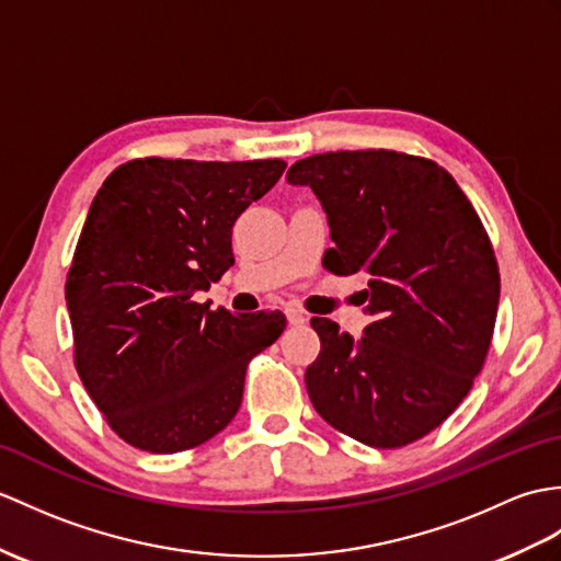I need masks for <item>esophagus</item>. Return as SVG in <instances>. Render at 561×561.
<instances>
[{"mask_svg": "<svg viewBox=\"0 0 561 561\" xmlns=\"http://www.w3.org/2000/svg\"><path fill=\"white\" fill-rule=\"evenodd\" d=\"M286 320H289V324H294V328H298V324L306 322V316H304V310H298V308H286Z\"/></svg>", "mask_w": 561, "mask_h": 561, "instance_id": "obj_1", "label": "esophagus"}]
</instances>
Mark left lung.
Segmentation results:
<instances>
[{"mask_svg":"<svg viewBox=\"0 0 561 561\" xmlns=\"http://www.w3.org/2000/svg\"><path fill=\"white\" fill-rule=\"evenodd\" d=\"M286 179L328 213L324 267L368 279L360 304L373 320L360 340L310 320L312 407L363 445L407 447L449 419L488 358L500 270L483 221L445 167L397 150L312 154Z\"/></svg>","mask_w":561,"mask_h":561,"instance_id":"obj_1","label":"left lung"}]
</instances>
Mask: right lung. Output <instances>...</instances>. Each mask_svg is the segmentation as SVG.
Returning a JSON list of instances; mask_svg holds the SVG:
<instances>
[{
	"mask_svg": "<svg viewBox=\"0 0 561 561\" xmlns=\"http://www.w3.org/2000/svg\"><path fill=\"white\" fill-rule=\"evenodd\" d=\"M284 160L138 158L104 179L67 275L73 366L128 445L176 454L237 415L245 368L286 328L195 301L233 265V221L277 184Z\"/></svg>",
	"mask_w": 561,
	"mask_h": 561,
	"instance_id": "1",
	"label": "right lung"
}]
</instances>
